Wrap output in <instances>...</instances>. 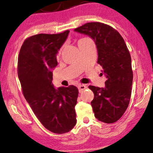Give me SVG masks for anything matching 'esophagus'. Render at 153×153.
Wrapping results in <instances>:
<instances>
[{
  "label": "esophagus",
  "instance_id": "obj_1",
  "mask_svg": "<svg viewBox=\"0 0 153 153\" xmlns=\"http://www.w3.org/2000/svg\"><path fill=\"white\" fill-rule=\"evenodd\" d=\"M78 89H79V91H80V92H81V91H82V90H84V89H85L87 88V86L86 85H79L78 86Z\"/></svg>",
  "mask_w": 153,
  "mask_h": 153
}]
</instances>
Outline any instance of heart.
<instances>
[{
	"label": "heart",
	"instance_id": "obj_1",
	"mask_svg": "<svg viewBox=\"0 0 153 153\" xmlns=\"http://www.w3.org/2000/svg\"><path fill=\"white\" fill-rule=\"evenodd\" d=\"M87 40H89L88 38H82V39H80V40H79L78 42H84V41H87Z\"/></svg>",
	"mask_w": 153,
	"mask_h": 153
}]
</instances>
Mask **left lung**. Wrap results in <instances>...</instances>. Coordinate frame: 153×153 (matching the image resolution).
Listing matches in <instances>:
<instances>
[{"label":"left lung","mask_w":153,"mask_h":153,"mask_svg":"<svg viewBox=\"0 0 153 153\" xmlns=\"http://www.w3.org/2000/svg\"><path fill=\"white\" fill-rule=\"evenodd\" d=\"M74 30L94 40L97 63L106 77L104 87L89 86L94 94L91 105L95 117L105 123H115L129 105L133 82L131 56L125 40L115 28L100 22H89Z\"/></svg>","instance_id":"obj_1"}]
</instances>
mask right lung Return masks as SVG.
<instances>
[{
	"label": "right lung",
	"mask_w": 153,
	"mask_h": 153,
	"mask_svg": "<svg viewBox=\"0 0 153 153\" xmlns=\"http://www.w3.org/2000/svg\"><path fill=\"white\" fill-rule=\"evenodd\" d=\"M69 32L30 36L24 40L18 58V77L26 100L42 125L59 134L71 131L77 122L78 88L70 85L56 89L52 84L56 54Z\"/></svg>",
	"instance_id": "right-lung-1"
}]
</instances>
